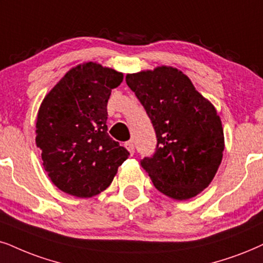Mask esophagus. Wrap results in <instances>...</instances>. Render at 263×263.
I'll use <instances>...</instances> for the list:
<instances>
[{"label": "esophagus", "mask_w": 263, "mask_h": 263, "mask_svg": "<svg viewBox=\"0 0 263 263\" xmlns=\"http://www.w3.org/2000/svg\"><path fill=\"white\" fill-rule=\"evenodd\" d=\"M125 147H126V149H127V151L129 152V154L134 155V153H135V145H134V142H132V141H127V142L125 143Z\"/></svg>", "instance_id": "esophagus-1"}]
</instances>
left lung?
<instances>
[{"mask_svg": "<svg viewBox=\"0 0 263 263\" xmlns=\"http://www.w3.org/2000/svg\"><path fill=\"white\" fill-rule=\"evenodd\" d=\"M151 119L155 153L141 160L154 187L176 200L199 194L222 161L223 128L214 105L171 66L126 76Z\"/></svg>", "mask_w": 263, "mask_h": 263, "instance_id": "left-lung-1", "label": "left lung"}]
</instances>
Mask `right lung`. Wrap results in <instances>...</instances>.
<instances>
[{
	"instance_id": "add662e5",
	"label": "right lung",
	"mask_w": 263,
	"mask_h": 263,
	"mask_svg": "<svg viewBox=\"0 0 263 263\" xmlns=\"http://www.w3.org/2000/svg\"><path fill=\"white\" fill-rule=\"evenodd\" d=\"M122 79L121 72L89 62L66 72L43 99L36 144L49 178L64 193L99 194L128 158L107 132L109 97Z\"/></svg>"
}]
</instances>
